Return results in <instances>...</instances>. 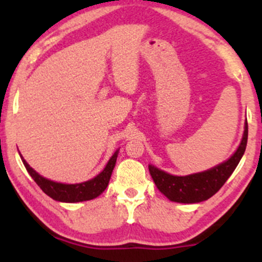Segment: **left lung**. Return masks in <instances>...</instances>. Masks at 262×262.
<instances>
[{
  "label": "left lung",
  "mask_w": 262,
  "mask_h": 262,
  "mask_svg": "<svg viewBox=\"0 0 262 262\" xmlns=\"http://www.w3.org/2000/svg\"><path fill=\"white\" fill-rule=\"evenodd\" d=\"M246 143H248V122L245 123L244 135L239 148L229 160L223 164L203 172L188 176H172L156 169L152 165H149L150 175L154 180L156 187L170 201L179 203L202 202L217 193L225 181L229 179L239 164L240 159L244 155Z\"/></svg>",
  "instance_id": "1"
}]
</instances>
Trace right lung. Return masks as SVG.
Masks as SVG:
<instances>
[{"instance_id":"right-lung-1","label":"right lung","mask_w":262,"mask_h":262,"mask_svg":"<svg viewBox=\"0 0 262 262\" xmlns=\"http://www.w3.org/2000/svg\"><path fill=\"white\" fill-rule=\"evenodd\" d=\"M117 156H118V150L112 155V158L110 159L106 167H104V170L102 171L101 173H98L97 176L93 177L90 181L82 183H75V185H66V183L54 182L50 181V180L44 179V177H41L38 172H35V171L27 164V161L23 158L22 161L23 164H25L27 171L29 172V175L32 176V179L34 180L39 187L43 189L44 193H47L48 196L52 197L53 200L60 201V202L75 203L82 202V201L93 200V198L100 196L102 192L107 188L111 175H112V171L114 169V165H116Z\"/></svg>"}]
</instances>
